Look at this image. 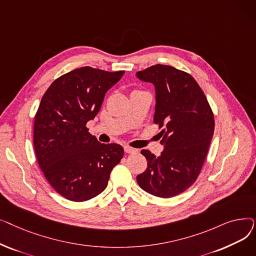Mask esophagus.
Wrapping results in <instances>:
<instances>
[{
  "mask_svg": "<svg viewBox=\"0 0 256 256\" xmlns=\"http://www.w3.org/2000/svg\"><path fill=\"white\" fill-rule=\"evenodd\" d=\"M124 152H126V154H135V152H137V150L132 148V147L126 145V146H124Z\"/></svg>",
  "mask_w": 256,
  "mask_h": 256,
  "instance_id": "1",
  "label": "esophagus"
}]
</instances>
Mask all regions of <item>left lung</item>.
<instances>
[{"mask_svg": "<svg viewBox=\"0 0 256 256\" xmlns=\"http://www.w3.org/2000/svg\"><path fill=\"white\" fill-rule=\"evenodd\" d=\"M136 76L154 86V121L163 128L164 146L160 156L141 152L147 168L137 182L156 197L176 196L195 182L202 168L214 128L212 109L194 78L172 66L156 64Z\"/></svg>", "mask_w": 256, "mask_h": 256, "instance_id": "obj_1", "label": "left lung"}]
</instances>
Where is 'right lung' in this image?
I'll return each mask as SVG.
<instances>
[{
  "mask_svg": "<svg viewBox=\"0 0 256 256\" xmlns=\"http://www.w3.org/2000/svg\"><path fill=\"white\" fill-rule=\"evenodd\" d=\"M124 74L80 67L54 80L40 102L34 121L37 162L66 199L80 202L100 194L124 156L122 146L98 142L86 128Z\"/></svg>",
  "mask_w": 256,
  "mask_h": 256,
  "instance_id": "right-lung-1",
  "label": "right lung"
}]
</instances>
